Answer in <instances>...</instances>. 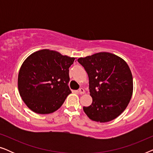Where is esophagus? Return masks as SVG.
<instances>
[{"label":"esophagus","mask_w":153,"mask_h":153,"mask_svg":"<svg viewBox=\"0 0 153 153\" xmlns=\"http://www.w3.org/2000/svg\"><path fill=\"white\" fill-rule=\"evenodd\" d=\"M78 93H79V94H84L85 93V91H84V89H83V88H79V91H78Z\"/></svg>","instance_id":"34e87169"}]
</instances>
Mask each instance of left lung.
I'll return each instance as SVG.
<instances>
[{"label":"left lung","mask_w":153,"mask_h":153,"mask_svg":"<svg viewBox=\"0 0 153 153\" xmlns=\"http://www.w3.org/2000/svg\"><path fill=\"white\" fill-rule=\"evenodd\" d=\"M89 79L93 102L83 106L88 117L106 123L120 116L130 101L133 79L128 65L122 58L108 52H100L77 60Z\"/></svg>","instance_id":"obj_1"}]
</instances>
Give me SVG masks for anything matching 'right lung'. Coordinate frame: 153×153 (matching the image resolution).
Listing matches in <instances>:
<instances>
[{
	"label": "right lung",
	"instance_id": "1",
	"mask_svg": "<svg viewBox=\"0 0 153 153\" xmlns=\"http://www.w3.org/2000/svg\"><path fill=\"white\" fill-rule=\"evenodd\" d=\"M74 58L42 49L23 62L18 76L20 96L27 106L39 114L58 110L72 93L69 88V68Z\"/></svg>",
	"mask_w": 153,
	"mask_h": 153
}]
</instances>
